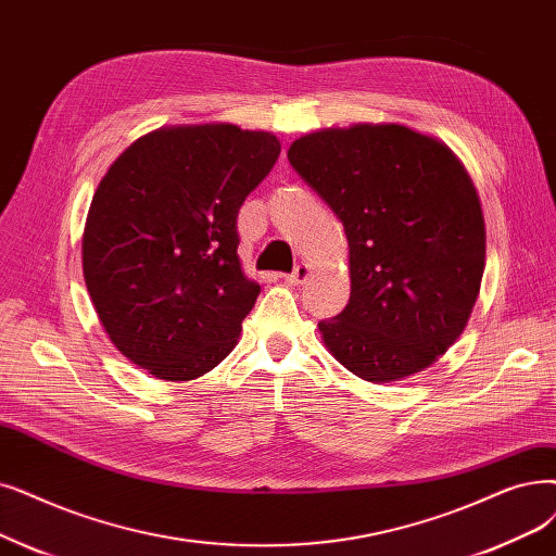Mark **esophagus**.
I'll use <instances>...</instances> for the list:
<instances>
[{
	"mask_svg": "<svg viewBox=\"0 0 556 556\" xmlns=\"http://www.w3.org/2000/svg\"><path fill=\"white\" fill-rule=\"evenodd\" d=\"M306 277H308V265H306V263H300L291 275H283V279H286L288 283H295V286H298V283H304Z\"/></svg>",
	"mask_w": 556,
	"mask_h": 556,
	"instance_id": "1",
	"label": "esophagus"
}]
</instances>
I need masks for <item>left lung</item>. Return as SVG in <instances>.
Masks as SVG:
<instances>
[{
    "label": "left lung",
    "mask_w": 556,
    "mask_h": 556,
    "mask_svg": "<svg viewBox=\"0 0 556 556\" xmlns=\"http://www.w3.org/2000/svg\"><path fill=\"white\" fill-rule=\"evenodd\" d=\"M288 161L350 245V302L318 323L327 350L375 383L429 368L466 329L484 275V215L462 161L402 125L306 134Z\"/></svg>",
    "instance_id": "8db88e82"
}]
</instances>
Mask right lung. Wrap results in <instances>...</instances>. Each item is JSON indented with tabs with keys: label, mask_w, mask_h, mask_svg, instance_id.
<instances>
[{
	"label": "right lung",
	"mask_w": 556,
	"mask_h": 556,
	"mask_svg": "<svg viewBox=\"0 0 556 556\" xmlns=\"http://www.w3.org/2000/svg\"><path fill=\"white\" fill-rule=\"evenodd\" d=\"M279 152L268 131L213 123L150 131L113 161L81 258L100 323L131 364L188 381L236 348L261 293L240 270L236 218Z\"/></svg>",
	"instance_id": "1"
}]
</instances>
